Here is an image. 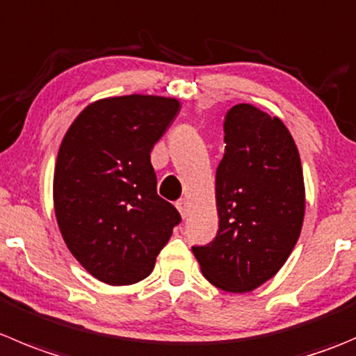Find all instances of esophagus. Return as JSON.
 <instances>
[{"label": "esophagus", "instance_id": "34e87169", "mask_svg": "<svg viewBox=\"0 0 356 356\" xmlns=\"http://www.w3.org/2000/svg\"><path fill=\"white\" fill-rule=\"evenodd\" d=\"M177 210L181 212L182 219H186V216H188V202L186 200H179L177 202Z\"/></svg>", "mask_w": 356, "mask_h": 356}]
</instances>
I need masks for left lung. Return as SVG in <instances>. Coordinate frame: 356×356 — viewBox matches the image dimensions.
Segmentation results:
<instances>
[{"label": "left lung", "instance_id": "1", "mask_svg": "<svg viewBox=\"0 0 356 356\" xmlns=\"http://www.w3.org/2000/svg\"><path fill=\"white\" fill-rule=\"evenodd\" d=\"M224 156L216 172L219 231L193 254L210 284L250 292L278 273L305 219L301 158L282 120L250 104L224 118Z\"/></svg>", "mask_w": 356, "mask_h": 356}]
</instances>
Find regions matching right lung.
<instances>
[{"label": "right lung", "mask_w": 356, "mask_h": 356, "mask_svg": "<svg viewBox=\"0 0 356 356\" xmlns=\"http://www.w3.org/2000/svg\"><path fill=\"white\" fill-rule=\"evenodd\" d=\"M179 113L156 95L102 99L79 113L60 144L54 175L58 229L97 280L132 285L149 277L181 222L158 196L151 149Z\"/></svg>", "instance_id": "1"}]
</instances>
